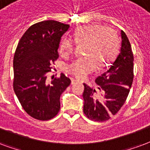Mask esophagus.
Listing matches in <instances>:
<instances>
[{"mask_svg": "<svg viewBox=\"0 0 150 150\" xmlns=\"http://www.w3.org/2000/svg\"><path fill=\"white\" fill-rule=\"evenodd\" d=\"M77 81H77L76 79H72V80H71V82H72V84H74V83L77 82Z\"/></svg>", "mask_w": 150, "mask_h": 150, "instance_id": "esophagus-1", "label": "esophagus"}]
</instances>
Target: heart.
<instances>
[{
  "label": "heart",
  "instance_id": "heart-1",
  "mask_svg": "<svg viewBox=\"0 0 150 150\" xmlns=\"http://www.w3.org/2000/svg\"><path fill=\"white\" fill-rule=\"evenodd\" d=\"M76 44H86V57H79L68 64L66 69L69 74L78 78H84L97 69V64L104 66L114 58L117 52L119 40L113 29L99 25H89L76 29L73 35ZM74 43L69 38L62 39L60 52L68 56L74 51Z\"/></svg>",
  "mask_w": 150,
  "mask_h": 150
}]
</instances>
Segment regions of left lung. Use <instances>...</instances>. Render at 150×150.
<instances>
[{
  "label": "left lung",
  "instance_id": "1",
  "mask_svg": "<svg viewBox=\"0 0 150 150\" xmlns=\"http://www.w3.org/2000/svg\"><path fill=\"white\" fill-rule=\"evenodd\" d=\"M121 50L106 72L95 80L98 87L84 84V113L88 119L105 121L126 100L133 80V55L127 36L121 30Z\"/></svg>",
  "mask_w": 150,
  "mask_h": 150
}]
</instances>
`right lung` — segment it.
Listing matches in <instances>:
<instances>
[{
	"label": "right lung",
	"mask_w": 150,
	"mask_h": 150,
	"mask_svg": "<svg viewBox=\"0 0 150 150\" xmlns=\"http://www.w3.org/2000/svg\"><path fill=\"white\" fill-rule=\"evenodd\" d=\"M69 25L56 21L37 23L27 29L17 45L13 57V89L29 116L47 121L60 110V97L71 81L61 74L46 81L51 64L58 58L59 45Z\"/></svg>",
	"instance_id": "add662e5"
}]
</instances>
